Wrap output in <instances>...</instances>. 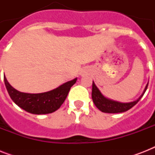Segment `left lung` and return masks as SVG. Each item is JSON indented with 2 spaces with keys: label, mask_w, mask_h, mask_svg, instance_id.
I'll return each instance as SVG.
<instances>
[{
  "label": "left lung",
  "mask_w": 155,
  "mask_h": 155,
  "mask_svg": "<svg viewBox=\"0 0 155 155\" xmlns=\"http://www.w3.org/2000/svg\"><path fill=\"white\" fill-rule=\"evenodd\" d=\"M148 84L146 86L144 92L142 93L141 97L135 101L130 102V103H120L117 101H113L111 100H108L104 97L103 95L101 93L99 89L97 88V86L95 85L94 82H92V98L93 101V103L95 105L97 106V108L103 112V113H123L125 111L129 110L130 108L139 101L140 99L142 98V96L144 95L145 92L147 91Z\"/></svg>",
  "instance_id": "left-lung-1"
}]
</instances>
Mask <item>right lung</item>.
Listing matches in <instances>:
<instances>
[{
	"mask_svg": "<svg viewBox=\"0 0 155 155\" xmlns=\"http://www.w3.org/2000/svg\"><path fill=\"white\" fill-rule=\"evenodd\" d=\"M76 80L75 78L50 92L30 94L21 92L13 88L8 84L5 76H4L6 89L11 99L20 108L34 114L51 113L58 109L68 97L71 86L75 84Z\"/></svg>",
	"mask_w": 155,
	"mask_h": 155,
	"instance_id": "obj_1",
	"label": "right lung"
}]
</instances>
